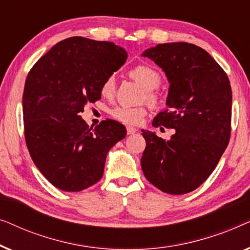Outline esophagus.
<instances>
[{"mask_svg": "<svg viewBox=\"0 0 250 250\" xmlns=\"http://www.w3.org/2000/svg\"><path fill=\"white\" fill-rule=\"evenodd\" d=\"M127 134L128 135H132V134H134V133H136L138 132V129H136L135 127H132V126H127Z\"/></svg>", "mask_w": 250, "mask_h": 250, "instance_id": "34e87169", "label": "esophagus"}]
</instances>
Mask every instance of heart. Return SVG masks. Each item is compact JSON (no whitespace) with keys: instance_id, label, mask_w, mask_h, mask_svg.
<instances>
[{"instance_id":"heart-1","label":"heart","mask_w":250,"mask_h":250,"mask_svg":"<svg viewBox=\"0 0 250 250\" xmlns=\"http://www.w3.org/2000/svg\"><path fill=\"white\" fill-rule=\"evenodd\" d=\"M129 76L138 82L145 88V98L148 104L152 107H157L162 102V94L158 91L159 84L162 83V75L156 68L149 64H138L129 70ZM100 93L104 98L110 100L115 97L116 93V78L114 75H108L102 81L100 85ZM146 114V107L136 105V107H128V105H118L110 110L111 117L116 121L127 125H138L142 122L143 117Z\"/></svg>"}]
</instances>
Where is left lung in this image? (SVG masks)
I'll list each match as a JSON object with an SVG mask.
<instances>
[{"mask_svg":"<svg viewBox=\"0 0 250 250\" xmlns=\"http://www.w3.org/2000/svg\"><path fill=\"white\" fill-rule=\"evenodd\" d=\"M143 56L163 68L169 81L168 108L152 126L175 128L168 141L142 129L143 174L163 192H191L213 173L230 141V81L210 54L194 44H158Z\"/></svg>","mask_w":250,"mask_h":250,"instance_id":"obj_1","label":"left lung"}]
</instances>
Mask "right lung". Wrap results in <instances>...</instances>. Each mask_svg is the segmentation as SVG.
<instances>
[{
	"label": "right lung",
	"mask_w": 250,
	"mask_h": 250,
	"mask_svg": "<svg viewBox=\"0 0 250 250\" xmlns=\"http://www.w3.org/2000/svg\"><path fill=\"white\" fill-rule=\"evenodd\" d=\"M126 58L114 43L75 36L57 43L27 75L26 145L37 168L58 189L77 192L97 183L108 151L125 138L121 123L105 119L88 127L80 112L101 99L102 81Z\"/></svg>",
	"instance_id": "1"
}]
</instances>
